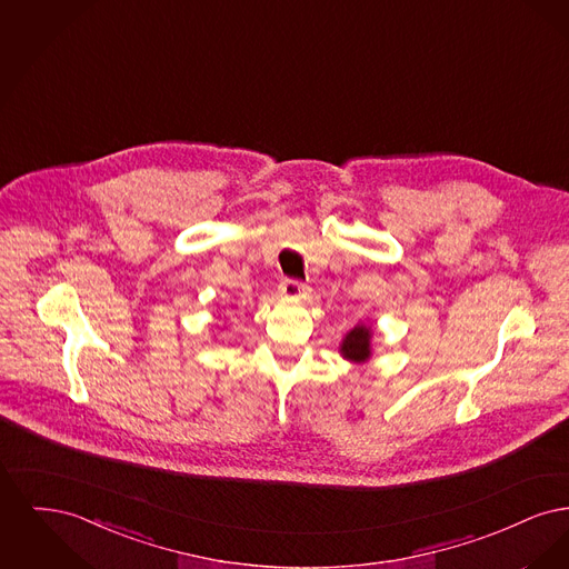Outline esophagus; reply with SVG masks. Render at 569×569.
Instances as JSON below:
<instances>
[{
    "mask_svg": "<svg viewBox=\"0 0 569 569\" xmlns=\"http://www.w3.org/2000/svg\"><path fill=\"white\" fill-rule=\"evenodd\" d=\"M279 295L288 298V300H298V298H302V295H305V286L298 283L295 279H286V281L279 283Z\"/></svg>",
    "mask_w": 569,
    "mask_h": 569,
    "instance_id": "obj_1",
    "label": "esophagus"
}]
</instances>
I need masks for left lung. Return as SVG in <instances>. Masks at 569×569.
Masks as SVG:
<instances>
[{"label": "left lung", "instance_id": "left-lung-1", "mask_svg": "<svg viewBox=\"0 0 569 569\" xmlns=\"http://www.w3.org/2000/svg\"><path fill=\"white\" fill-rule=\"evenodd\" d=\"M371 339H373V326L358 322L352 330L343 337L339 343V353L350 362H367L371 358Z\"/></svg>", "mask_w": 569, "mask_h": 569}]
</instances>
